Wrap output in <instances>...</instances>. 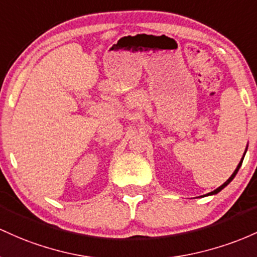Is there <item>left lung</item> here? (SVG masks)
I'll list each match as a JSON object with an SVG mask.
<instances>
[{"label":"left lung","instance_id":"8db88e82","mask_svg":"<svg viewBox=\"0 0 257 257\" xmlns=\"http://www.w3.org/2000/svg\"><path fill=\"white\" fill-rule=\"evenodd\" d=\"M246 151H247V147H246V148H245V152H244V154H243V158H241L240 161H239V164H238L237 169H235V170H234V172H233V174L230 175V177L228 178V180H227L226 182H224L223 184H222V186L218 187V188H216L215 191H212V192L207 193V194H205V197H206V195H215V194H217V193H220V192L222 191V189L224 188V187H227V186H228V184H229L230 182H232V180H233V178L235 177V175H237V172L239 171V169H240V166H241V163H243V159H244V157H245V153H246ZM203 197H204V195H203Z\"/></svg>","mask_w":257,"mask_h":257}]
</instances>
